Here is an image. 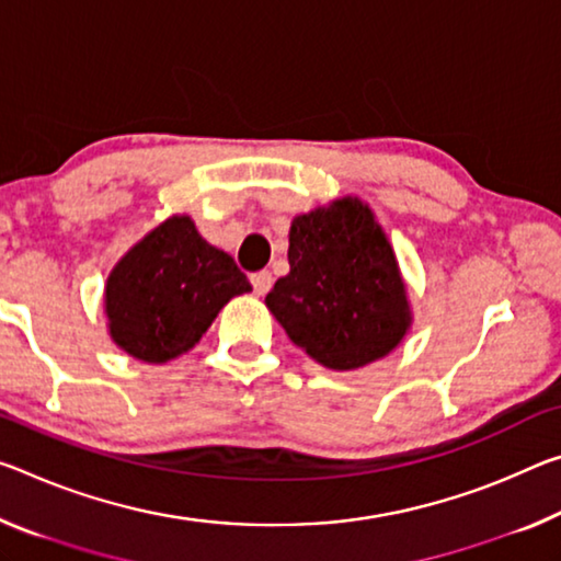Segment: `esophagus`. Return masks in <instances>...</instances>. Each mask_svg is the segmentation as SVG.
<instances>
[{"mask_svg":"<svg viewBox=\"0 0 561 561\" xmlns=\"http://www.w3.org/2000/svg\"><path fill=\"white\" fill-rule=\"evenodd\" d=\"M252 287H254V295H266V291H270V287H272V274L266 272V270H262V272H254L252 274Z\"/></svg>","mask_w":561,"mask_h":561,"instance_id":"esophagus-1","label":"esophagus"}]
</instances>
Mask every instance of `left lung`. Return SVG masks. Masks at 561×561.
<instances>
[{"instance_id":"1","label":"left lung","mask_w":561,"mask_h":561,"mask_svg":"<svg viewBox=\"0 0 561 561\" xmlns=\"http://www.w3.org/2000/svg\"><path fill=\"white\" fill-rule=\"evenodd\" d=\"M287 260L264 305L314 362L352 371L402 344L412 327L407 282L367 202L344 194L297 215Z\"/></svg>"}]
</instances>
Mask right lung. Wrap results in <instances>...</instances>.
Returning a JSON list of instances; mask_svg holds the SVG:
<instances>
[{"instance_id": "obj_1", "label": "right lung", "mask_w": 561, "mask_h": 561, "mask_svg": "<svg viewBox=\"0 0 561 561\" xmlns=\"http://www.w3.org/2000/svg\"><path fill=\"white\" fill-rule=\"evenodd\" d=\"M252 291L232 256L174 215L139 239L104 284L106 332L129 357L167 364L202 340L229 299Z\"/></svg>"}]
</instances>
